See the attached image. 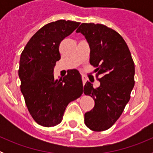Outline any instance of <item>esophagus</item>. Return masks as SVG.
Wrapping results in <instances>:
<instances>
[{
  "label": "esophagus",
  "mask_w": 153,
  "mask_h": 153,
  "mask_svg": "<svg viewBox=\"0 0 153 153\" xmlns=\"http://www.w3.org/2000/svg\"><path fill=\"white\" fill-rule=\"evenodd\" d=\"M82 80H83V84H85L86 82V80H87V79H86V77L85 76H82Z\"/></svg>",
  "instance_id": "esophagus-1"
}]
</instances>
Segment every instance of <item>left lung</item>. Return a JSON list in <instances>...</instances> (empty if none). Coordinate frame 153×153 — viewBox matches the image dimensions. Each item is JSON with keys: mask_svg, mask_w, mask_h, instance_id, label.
Returning <instances> with one entry per match:
<instances>
[{"mask_svg": "<svg viewBox=\"0 0 153 153\" xmlns=\"http://www.w3.org/2000/svg\"><path fill=\"white\" fill-rule=\"evenodd\" d=\"M86 37L90 48V63L96 67L100 86L86 82L83 93L95 106L85 113L84 123L93 131L109 129L120 118L129 101L135 84V65L122 36L103 24L83 23L76 30ZM100 77L99 78L98 76Z\"/></svg>", "mask_w": 153, "mask_h": 153, "instance_id": "obj_1", "label": "left lung"}]
</instances>
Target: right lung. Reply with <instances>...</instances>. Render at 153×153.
Masks as SVG:
<instances>
[{
    "label": "right lung",
    "mask_w": 153,
    "mask_h": 153,
    "mask_svg": "<svg viewBox=\"0 0 153 153\" xmlns=\"http://www.w3.org/2000/svg\"><path fill=\"white\" fill-rule=\"evenodd\" d=\"M80 23L59 21L44 25L28 41L20 59L18 75L25 103L35 122L45 127L60 123L67 105L83 93L81 75L70 70L63 79L53 76V67L60 60V42Z\"/></svg>",
    "instance_id": "add662e5"
}]
</instances>
